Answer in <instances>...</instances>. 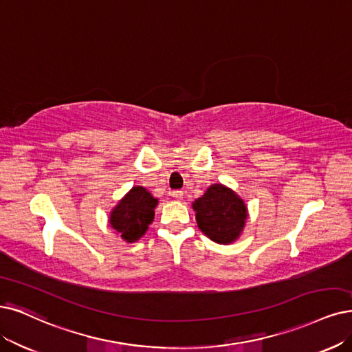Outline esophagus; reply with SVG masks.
Masks as SVG:
<instances>
[{
	"instance_id": "34e87169",
	"label": "esophagus",
	"mask_w": 352,
	"mask_h": 352,
	"mask_svg": "<svg viewBox=\"0 0 352 352\" xmlns=\"http://www.w3.org/2000/svg\"><path fill=\"white\" fill-rule=\"evenodd\" d=\"M171 196L175 199V200H181L184 197V191H181V190H174L173 192H171Z\"/></svg>"
}]
</instances>
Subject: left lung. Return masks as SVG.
Masks as SVG:
<instances>
[{
    "label": "left lung",
    "mask_w": 352,
    "mask_h": 352,
    "mask_svg": "<svg viewBox=\"0 0 352 352\" xmlns=\"http://www.w3.org/2000/svg\"><path fill=\"white\" fill-rule=\"evenodd\" d=\"M197 225L217 243L235 241L245 226L246 207L232 190L222 184L207 188L204 196L192 204Z\"/></svg>",
    "instance_id": "obj_1"
}]
</instances>
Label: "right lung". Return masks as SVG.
Listing matches in <instances>:
<instances>
[{
  "mask_svg": "<svg viewBox=\"0 0 352 352\" xmlns=\"http://www.w3.org/2000/svg\"><path fill=\"white\" fill-rule=\"evenodd\" d=\"M156 203L158 200L153 199L146 188L133 187L111 212L110 225L124 241H138L152 223Z\"/></svg>",
  "mask_w": 352,
  "mask_h": 352,
  "instance_id": "obj_1",
  "label": "right lung"
}]
</instances>
